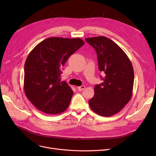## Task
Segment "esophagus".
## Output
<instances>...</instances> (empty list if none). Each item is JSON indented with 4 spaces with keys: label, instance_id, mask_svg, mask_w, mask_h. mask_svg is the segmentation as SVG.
I'll return each mask as SVG.
<instances>
[{
    "label": "esophagus",
    "instance_id": "obj_1",
    "mask_svg": "<svg viewBox=\"0 0 156 156\" xmlns=\"http://www.w3.org/2000/svg\"><path fill=\"white\" fill-rule=\"evenodd\" d=\"M77 88H78V90L79 91H82L85 88V86L82 85V86H80V87H78Z\"/></svg>",
    "mask_w": 156,
    "mask_h": 156
}]
</instances>
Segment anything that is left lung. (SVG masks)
<instances>
[{
	"label": "left lung",
	"mask_w": 156,
	"mask_h": 156,
	"mask_svg": "<svg viewBox=\"0 0 156 156\" xmlns=\"http://www.w3.org/2000/svg\"><path fill=\"white\" fill-rule=\"evenodd\" d=\"M97 54L100 71L105 73L104 82L96 85L94 96L88 101L96 114L109 117L117 114L130 101L134 83L132 62L125 52L105 37L86 38Z\"/></svg>",
	"instance_id": "obj_1"
}]
</instances>
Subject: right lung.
<instances>
[{
  "instance_id": "right-lung-1",
  "label": "right lung",
  "mask_w": 156,
  "mask_h": 156,
  "mask_svg": "<svg viewBox=\"0 0 156 156\" xmlns=\"http://www.w3.org/2000/svg\"><path fill=\"white\" fill-rule=\"evenodd\" d=\"M80 38H48L30 52L24 64V90L28 100L49 114L67 109L73 92L61 81V68L71 55L84 45Z\"/></svg>"
}]
</instances>
